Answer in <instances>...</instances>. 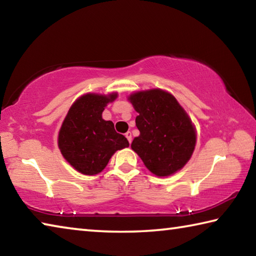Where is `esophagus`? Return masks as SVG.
Instances as JSON below:
<instances>
[{
  "label": "esophagus",
  "mask_w": 256,
  "mask_h": 256,
  "mask_svg": "<svg viewBox=\"0 0 256 256\" xmlns=\"http://www.w3.org/2000/svg\"><path fill=\"white\" fill-rule=\"evenodd\" d=\"M125 136H126V138L128 140L130 144H131V142H132V134H131V132L128 131L126 133H125Z\"/></svg>",
  "instance_id": "1"
}]
</instances>
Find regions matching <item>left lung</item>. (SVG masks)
I'll list each match as a JSON object with an SVG mask.
<instances>
[{"mask_svg":"<svg viewBox=\"0 0 256 256\" xmlns=\"http://www.w3.org/2000/svg\"><path fill=\"white\" fill-rule=\"evenodd\" d=\"M138 112L140 136L134 138L133 151L156 176L180 170L196 149V131L176 98L162 89L136 92L128 97Z\"/></svg>","mask_w":256,"mask_h":256,"instance_id":"1","label":"left lung"}]
</instances>
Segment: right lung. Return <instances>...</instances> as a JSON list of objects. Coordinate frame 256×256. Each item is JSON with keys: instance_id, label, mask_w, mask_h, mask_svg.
Masks as SVG:
<instances>
[{"instance_id": "obj_1", "label": "right lung", "mask_w": 256, "mask_h": 256, "mask_svg": "<svg viewBox=\"0 0 256 256\" xmlns=\"http://www.w3.org/2000/svg\"><path fill=\"white\" fill-rule=\"evenodd\" d=\"M116 98L118 92L86 94L72 104L63 120L58 148L66 162L81 174H99L116 151L128 146V138L115 131L112 120L102 118L107 104Z\"/></svg>"}]
</instances>
